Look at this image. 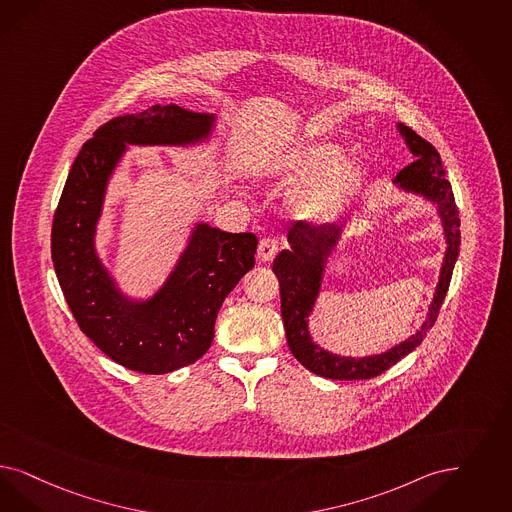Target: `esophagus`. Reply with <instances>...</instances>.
I'll use <instances>...</instances> for the list:
<instances>
[{
    "label": "esophagus",
    "mask_w": 512,
    "mask_h": 512,
    "mask_svg": "<svg viewBox=\"0 0 512 512\" xmlns=\"http://www.w3.org/2000/svg\"><path fill=\"white\" fill-rule=\"evenodd\" d=\"M280 247H282L280 240H276V238H263V240L259 242L257 255H259V259H261L263 263H268V261H272V259L278 255Z\"/></svg>",
    "instance_id": "obj_1"
}]
</instances>
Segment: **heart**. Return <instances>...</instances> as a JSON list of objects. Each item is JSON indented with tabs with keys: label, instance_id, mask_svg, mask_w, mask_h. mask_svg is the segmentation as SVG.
<instances>
[{
	"label": "heart",
	"instance_id": "b5f03b06",
	"mask_svg": "<svg viewBox=\"0 0 512 512\" xmlns=\"http://www.w3.org/2000/svg\"><path fill=\"white\" fill-rule=\"evenodd\" d=\"M283 174L306 183L293 196V213L308 221H329L342 212L359 191L363 172L348 166V151L335 141H304L285 151L276 162Z\"/></svg>",
	"mask_w": 512,
	"mask_h": 512
}]
</instances>
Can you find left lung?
<instances>
[{
	"mask_svg": "<svg viewBox=\"0 0 512 512\" xmlns=\"http://www.w3.org/2000/svg\"><path fill=\"white\" fill-rule=\"evenodd\" d=\"M399 132L403 134L410 153L416 157L403 168L395 183L401 189L422 194L423 198L437 204L446 234V255L441 268V278L435 291V299L429 306L427 319L423 321L422 329L416 335L410 336L399 346L389 352L371 357H340L335 353L325 352L318 344L312 342L308 335V318L314 310V302L318 299L323 266L331 255L336 240L342 232L344 223L338 225H312V223H297L287 232V240L291 249H283L274 259V274L280 282L282 295V318L285 336L289 350L297 357L302 367L308 371L331 378V380H369L389 367H393L399 359L412 352L422 344L429 329L435 325L442 300L448 293L454 265L459 255V217L458 206L452 193V185L446 179V170L442 168L441 155L437 149L422 136H418L410 126L399 123Z\"/></svg>",
	"mask_w": 512,
	"mask_h": 512,
	"instance_id": "obj_1",
	"label": "left lung"
}]
</instances>
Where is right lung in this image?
<instances>
[{
    "mask_svg": "<svg viewBox=\"0 0 512 512\" xmlns=\"http://www.w3.org/2000/svg\"><path fill=\"white\" fill-rule=\"evenodd\" d=\"M213 115L153 106L115 117L85 141L54 212L51 253L56 278L79 329L130 371L166 374L198 361L212 346L225 297L255 265L257 236L200 223L176 270L153 299H126L94 251L107 179L126 143L185 145L212 132Z\"/></svg>",
    "mask_w": 512,
    "mask_h": 512,
    "instance_id": "add662e5",
    "label": "right lung"
}]
</instances>
